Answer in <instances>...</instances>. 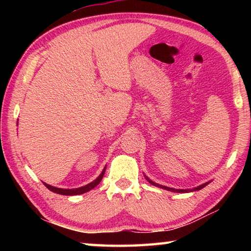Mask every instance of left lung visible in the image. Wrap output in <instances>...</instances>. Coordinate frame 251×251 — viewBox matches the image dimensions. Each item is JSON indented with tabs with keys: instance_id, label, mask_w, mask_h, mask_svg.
<instances>
[{
	"instance_id": "left-lung-1",
	"label": "left lung",
	"mask_w": 251,
	"mask_h": 251,
	"mask_svg": "<svg viewBox=\"0 0 251 251\" xmlns=\"http://www.w3.org/2000/svg\"><path fill=\"white\" fill-rule=\"evenodd\" d=\"M144 176H145L146 180H147L148 182H150L151 185L158 187V188H161V189L169 190V192H173V193H192V192H197V190H201V189H202L203 187L207 186L208 184H209V182H211V180H210V181H207V182H205V184L199 185V186H197V187H194V188H192V189H176V188H172V187H167V186H163V185L157 184V182H155V181H152L151 179H150V178H148L146 175H144Z\"/></svg>"
}]
</instances>
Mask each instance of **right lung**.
Returning <instances> with one entry per match:
<instances>
[{
	"label": "right lung",
	"instance_id": "obj_1",
	"mask_svg": "<svg viewBox=\"0 0 251 251\" xmlns=\"http://www.w3.org/2000/svg\"><path fill=\"white\" fill-rule=\"evenodd\" d=\"M105 171H106V166L104 167L103 171H101V173L100 174V176L97 177L95 180H93L92 182H90V184H87V185H85V186L78 187V188H72V189L57 188V187L50 186L49 184H46V182H44V185L48 187V188L50 190V192L56 193V194H59V195H65V196H75V195H82L84 193L90 192L91 189H93V188H94V187H96L97 185L100 184V180L103 179V176H104V174H105Z\"/></svg>",
	"mask_w": 251,
	"mask_h": 251
}]
</instances>
